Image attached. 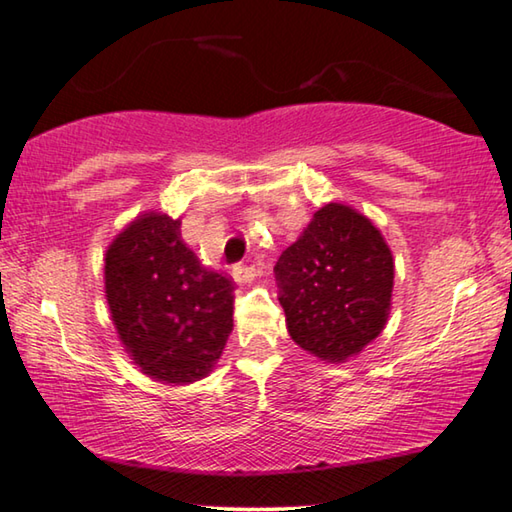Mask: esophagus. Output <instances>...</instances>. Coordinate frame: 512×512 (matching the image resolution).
Returning a JSON list of instances; mask_svg holds the SVG:
<instances>
[{
  "label": "esophagus",
  "instance_id": "1",
  "mask_svg": "<svg viewBox=\"0 0 512 512\" xmlns=\"http://www.w3.org/2000/svg\"><path fill=\"white\" fill-rule=\"evenodd\" d=\"M231 276L236 283H251L258 276V270L254 265H236L233 267Z\"/></svg>",
  "mask_w": 512,
  "mask_h": 512
}]
</instances>
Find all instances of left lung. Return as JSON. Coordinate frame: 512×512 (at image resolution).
<instances>
[{
    "label": "left lung",
    "instance_id": "8db88e82",
    "mask_svg": "<svg viewBox=\"0 0 512 512\" xmlns=\"http://www.w3.org/2000/svg\"><path fill=\"white\" fill-rule=\"evenodd\" d=\"M274 272L290 338L326 363L360 354L388 322L392 251L370 217L347 204H324Z\"/></svg>",
    "mask_w": 512,
    "mask_h": 512
}]
</instances>
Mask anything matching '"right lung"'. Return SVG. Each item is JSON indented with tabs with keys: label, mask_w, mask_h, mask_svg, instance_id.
<instances>
[{
	"label": "right lung",
	"mask_w": 512,
	"mask_h": 512,
	"mask_svg": "<svg viewBox=\"0 0 512 512\" xmlns=\"http://www.w3.org/2000/svg\"><path fill=\"white\" fill-rule=\"evenodd\" d=\"M104 290L142 374L183 385L213 372L233 331V281L201 265L179 220L147 211L124 226L106 249Z\"/></svg>",
	"instance_id": "add662e5"
}]
</instances>
